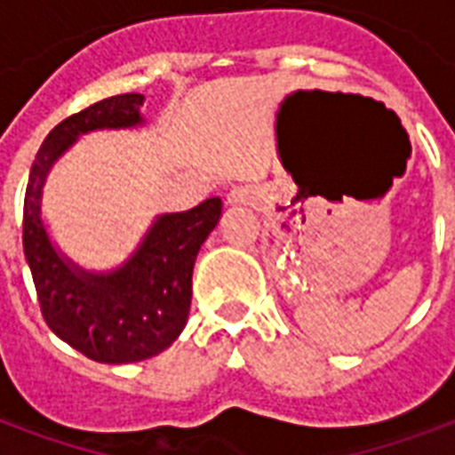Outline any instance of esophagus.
Here are the masks:
<instances>
[{
    "instance_id": "34e87169",
    "label": "esophagus",
    "mask_w": 455,
    "mask_h": 455,
    "mask_svg": "<svg viewBox=\"0 0 455 455\" xmlns=\"http://www.w3.org/2000/svg\"><path fill=\"white\" fill-rule=\"evenodd\" d=\"M248 200H252V191H250L248 186H238V188L228 193V203L231 205H241V203H248Z\"/></svg>"
}]
</instances>
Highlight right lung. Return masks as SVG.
Returning <instances> with one entry per match:
<instances>
[{
	"instance_id": "obj_1",
	"label": "right lung",
	"mask_w": 455,
	"mask_h": 455,
	"mask_svg": "<svg viewBox=\"0 0 455 455\" xmlns=\"http://www.w3.org/2000/svg\"><path fill=\"white\" fill-rule=\"evenodd\" d=\"M141 94H117L56 124L37 151L25 188L23 250L42 316L60 339L101 363L151 359L179 338L191 307L193 262L221 214L220 198H207L188 212L164 214L137 255L108 276L70 269L56 255L39 220L46 172L84 132L141 123Z\"/></svg>"
}]
</instances>
